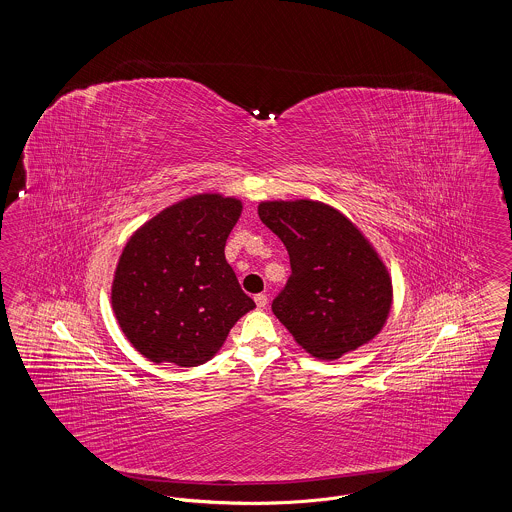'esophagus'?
<instances>
[{
  "label": "esophagus",
  "mask_w": 512,
  "mask_h": 512,
  "mask_svg": "<svg viewBox=\"0 0 512 512\" xmlns=\"http://www.w3.org/2000/svg\"><path fill=\"white\" fill-rule=\"evenodd\" d=\"M255 303H257L259 309H265L268 303L267 295H265V293H257V295H255Z\"/></svg>",
  "instance_id": "34e87169"
}]
</instances>
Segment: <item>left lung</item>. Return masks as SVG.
Masks as SVG:
<instances>
[{"label": "left lung", "instance_id": "8db88e82", "mask_svg": "<svg viewBox=\"0 0 512 512\" xmlns=\"http://www.w3.org/2000/svg\"><path fill=\"white\" fill-rule=\"evenodd\" d=\"M259 219L286 245L292 274L272 313L317 359L372 340L391 309V278L361 230L320 201H265Z\"/></svg>", "mask_w": 512, "mask_h": 512}]
</instances>
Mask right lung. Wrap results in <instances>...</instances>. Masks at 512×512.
Returning a JSON list of instances; mask_svg holds the SVG:
<instances>
[{"label":"right lung","mask_w":512,"mask_h":512,"mask_svg":"<svg viewBox=\"0 0 512 512\" xmlns=\"http://www.w3.org/2000/svg\"><path fill=\"white\" fill-rule=\"evenodd\" d=\"M242 201L201 194L146 222L122 251L111 301L128 341L153 363H207L255 307L226 263Z\"/></svg>","instance_id":"right-lung-1"}]
</instances>
